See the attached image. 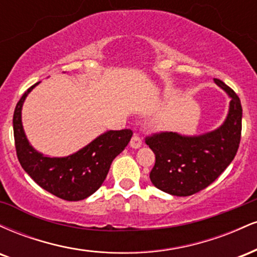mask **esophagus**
<instances>
[{
	"label": "esophagus",
	"instance_id": "esophagus-1",
	"mask_svg": "<svg viewBox=\"0 0 257 257\" xmlns=\"http://www.w3.org/2000/svg\"><path fill=\"white\" fill-rule=\"evenodd\" d=\"M141 145H143V140H141V138L138 137L137 134L133 135L131 140V147H133V149H139V147H141Z\"/></svg>",
	"mask_w": 257,
	"mask_h": 257
}]
</instances>
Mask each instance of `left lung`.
<instances>
[{
	"label": "left lung",
	"instance_id": "left-lung-1",
	"mask_svg": "<svg viewBox=\"0 0 257 257\" xmlns=\"http://www.w3.org/2000/svg\"><path fill=\"white\" fill-rule=\"evenodd\" d=\"M214 81L231 98L228 113L219 128L200 135L163 132L146 138L156 155L151 182L172 196H191L208 187L231 164L239 147L240 100L222 81Z\"/></svg>",
	"mask_w": 257,
	"mask_h": 257
}]
</instances>
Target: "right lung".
<instances>
[{
  "label": "right lung",
  "mask_w": 257,
  "mask_h": 257,
  "mask_svg": "<svg viewBox=\"0 0 257 257\" xmlns=\"http://www.w3.org/2000/svg\"><path fill=\"white\" fill-rule=\"evenodd\" d=\"M38 83L23 94L14 110L13 131L18 159L30 178L49 193L70 202L88 198L102 185L112 161L128 145L133 132L107 131L66 157L44 156L30 145L22 122L23 104Z\"/></svg>",
  "instance_id": "1"
}]
</instances>
